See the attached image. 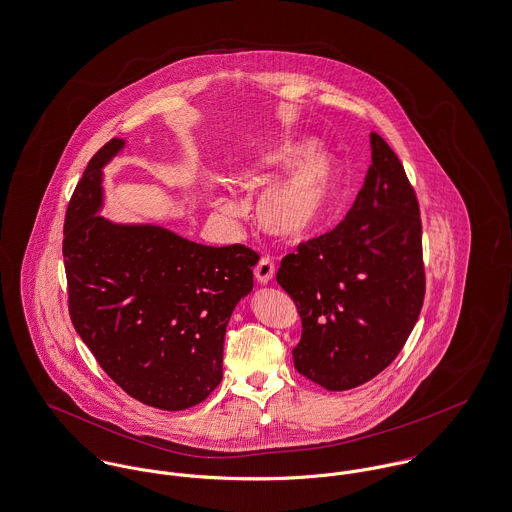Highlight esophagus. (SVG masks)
Listing matches in <instances>:
<instances>
[{
	"mask_svg": "<svg viewBox=\"0 0 512 512\" xmlns=\"http://www.w3.org/2000/svg\"><path fill=\"white\" fill-rule=\"evenodd\" d=\"M275 275V261L271 255H261V259L255 265V277L259 283L267 284Z\"/></svg>",
	"mask_w": 512,
	"mask_h": 512,
	"instance_id": "esophagus-1",
	"label": "esophagus"
}]
</instances>
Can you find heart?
<instances>
[{
    "instance_id": "heart-1",
    "label": "heart",
    "mask_w": 512,
    "mask_h": 512,
    "mask_svg": "<svg viewBox=\"0 0 512 512\" xmlns=\"http://www.w3.org/2000/svg\"><path fill=\"white\" fill-rule=\"evenodd\" d=\"M304 147L288 143L275 155L277 165L292 163ZM338 171L324 151H308L292 169L263 190L257 200L259 222L283 237H304L332 206Z\"/></svg>"
}]
</instances>
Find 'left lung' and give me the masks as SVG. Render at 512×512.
<instances>
[{"label":"left lung","mask_w":512,"mask_h":512,"mask_svg":"<svg viewBox=\"0 0 512 512\" xmlns=\"http://www.w3.org/2000/svg\"><path fill=\"white\" fill-rule=\"evenodd\" d=\"M373 165L332 231L284 255L277 283L296 304L300 375L328 391L359 387L408 340L426 294L422 220L397 153L371 133Z\"/></svg>","instance_id":"1"}]
</instances>
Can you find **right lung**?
<instances>
[{"label": "right lung", "mask_w": 512, "mask_h": 512, "mask_svg": "<svg viewBox=\"0 0 512 512\" xmlns=\"http://www.w3.org/2000/svg\"><path fill=\"white\" fill-rule=\"evenodd\" d=\"M123 147L108 141L78 180L64 218V271L74 330L129 397L184 410L222 381L229 316L253 288L259 255L210 247L159 226L96 216L102 167Z\"/></svg>", "instance_id": "right-lung-1"}]
</instances>
